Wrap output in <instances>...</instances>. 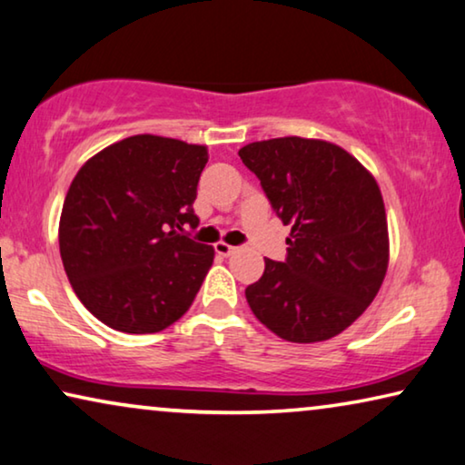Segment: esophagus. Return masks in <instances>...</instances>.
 I'll return each instance as SVG.
<instances>
[{
    "label": "esophagus",
    "mask_w": 465,
    "mask_h": 465,
    "mask_svg": "<svg viewBox=\"0 0 465 465\" xmlns=\"http://www.w3.org/2000/svg\"><path fill=\"white\" fill-rule=\"evenodd\" d=\"M214 251H217V254H221V256H230V254L238 251V248L227 244V242H217V244H214Z\"/></svg>",
    "instance_id": "1"
}]
</instances>
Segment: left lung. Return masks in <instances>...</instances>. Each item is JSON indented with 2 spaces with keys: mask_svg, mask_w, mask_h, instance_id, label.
I'll use <instances>...</instances> for the list:
<instances>
[{
  "mask_svg": "<svg viewBox=\"0 0 465 465\" xmlns=\"http://www.w3.org/2000/svg\"><path fill=\"white\" fill-rule=\"evenodd\" d=\"M283 225V262L265 259L246 288L252 313L288 342L330 341L363 315L388 269V223L376 179L341 145L275 137L240 148Z\"/></svg>",
  "mask_w": 465,
  "mask_h": 465,
  "instance_id": "obj_1",
  "label": "left lung"
}]
</instances>
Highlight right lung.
I'll return each mask as SVG.
<instances>
[{
	"mask_svg": "<svg viewBox=\"0 0 465 465\" xmlns=\"http://www.w3.org/2000/svg\"><path fill=\"white\" fill-rule=\"evenodd\" d=\"M206 145L131 135L89 158L60 214L68 282L94 317L124 334H154L192 307L214 248L183 235Z\"/></svg>",
	"mask_w": 465,
	"mask_h": 465,
	"instance_id": "add662e5",
	"label": "right lung"
}]
</instances>
